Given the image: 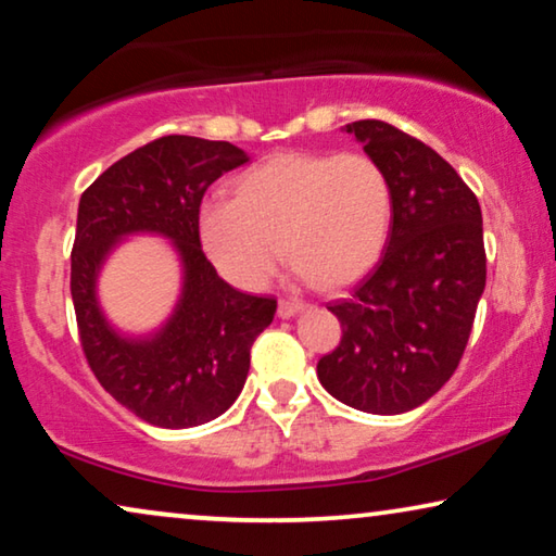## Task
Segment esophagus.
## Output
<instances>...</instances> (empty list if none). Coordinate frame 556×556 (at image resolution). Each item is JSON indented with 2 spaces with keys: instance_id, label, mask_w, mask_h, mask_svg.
<instances>
[{
  "instance_id": "obj_1",
  "label": "esophagus",
  "mask_w": 556,
  "mask_h": 556,
  "mask_svg": "<svg viewBox=\"0 0 556 556\" xmlns=\"http://www.w3.org/2000/svg\"><path fill=\"white\" fill-rule=\"evenodd\" d=\"M303 308H306V303H303V301H295V299H280L278 301V316L280 318H291Z\"/></svg>"
}]
</instances>
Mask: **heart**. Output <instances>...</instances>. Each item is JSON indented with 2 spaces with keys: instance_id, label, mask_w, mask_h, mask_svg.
<instances>
[{
  "instance_id": "b5f03b06",
  "label": "heart",
  "mask_w": 556,
  "mask_h": 556,
  "mask_svg": "<svg viewBox=\"0 0 556 556\" xmlns=\"http://www.w3.org/2000/svg\"><path fill=\"white\" fill-rule=\"evenodd\" d=\"M390 219V179L375 159L291 151L242 172L232 200L204 204L200 240L212 265L245 291L268 283L283 250L301 276L341 288L377 263Z\"/></svg>"
}]
</instances>
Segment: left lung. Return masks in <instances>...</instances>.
I'll return each mask as SVG.
<instances>
[{"instance_id":"1","label":"left lung","mask_w":556,"mask_h":556,"mask_svg":"<svg viewBox=\"0 0 556 556\" xmlns=\"http://www.w3.org/2000/svg\"><path fill=\"white\" fill-rule=\"evenodd\" d=\"M346 134L390 179L392 225L375 268L329 303L341 341L316 371L344 405L400 415L428 402L466 352L485 288L481 204L415 136L375 118L346 124Z\"/></svg>"}]
</instances>
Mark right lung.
Masks as SVG:
<instances>
[{
  "mask_svg": "<svg viewBox=\"0 0 556 556\" xmlns=\"http://www.w3.org/2000/svg\"><path fill=\"white\" fill-rule=\"evenodd\" d=\"M230 141L162 136L109 166L80 197L71 293L88 367L113 400L156 428H194L238 400L250 349L276 314V299L235 291L200 242V204L212 181L245 164ZM175 240L186 268L182 299L162 332L126 340L94 299L97 270L126 233Z\"/></svg>",
  "mask_w": 556,
  "mask_h": 556,
  "instance_id": "obj_1",
  "label": "right lung"
}]
</instances>
